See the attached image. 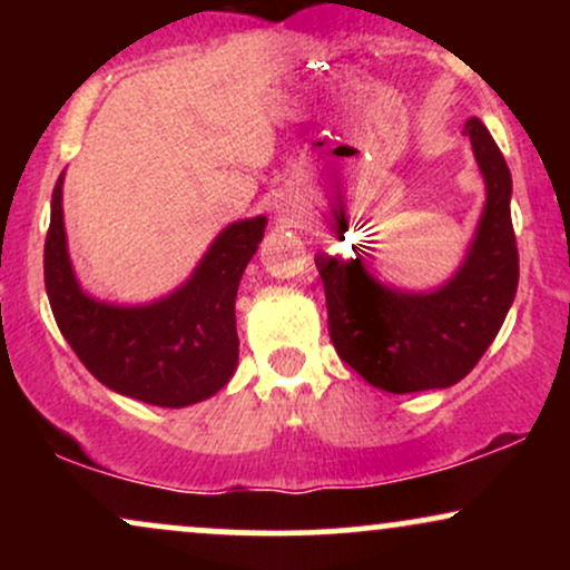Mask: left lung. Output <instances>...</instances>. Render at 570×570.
Wrapping results in <instances>:
<instances>
[{"label":"left lung","instance_id":"1","mask_svg":"<svg viewBox=\"0 0 570 570\" xmlns=\"http://www.w3.org/2000/svg\"><path fill=\"white\" fill-rule=\"evenodd\" d=\"M485 179V206L466 257L429 292L399 289L358 254H316L337 356L389 394L448 389L476 367L514 303L520 263L512 227V174L480 117H469Z\"/></svg>","mask_w":570,"mask_h":570}]
</instances>
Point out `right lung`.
I'll return each instance as SVG.
<instances>
[{"label":"right lung","mask_w":570,"mask_h":570,"mask_svg":"<svg viewBox=\"0 0 570 570\" xmlns=\"http://www.w3.org/2000/svg\"><path fill=\"white\" fill-rule=\"evenodd\" d=\"M265 227L263 214L227 225L185 284L153 303H107L82 289L71 265L61 174L45 238V289L58 330L115 394L176 410L198 404L225 389L238 367L235 294Z\"/></svg>","instance_id":"obj_1"}]
</instances>
